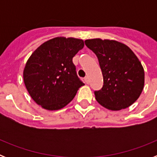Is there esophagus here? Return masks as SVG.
<instances>
[{
  "mask_svg": "<svg viewBox=\"0 0 157 157\" xmlns=\"http://www.w3.org/2000/svg\"><path fill=\"white\" fill-rule=\"evenodd\" d=\"M84 81H85V82L86 83V84H88V83H89V77H87V76H86V77L84 78Z\"/></svg>",
  "mask_w": 157,
  "mask_h": 157,
  "instance_id": "1",
  "label": "esophagus"
}]
</instances>
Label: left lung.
<instances>
[{"instance_id": "obj_1", "label": "left lung", "mask_w": 157, "mask_h": 157, "mask_svg": "<svg viewBox=\"0 0 157 157\" xmlns=\"http://www.w3.org/2000/svg\"><path fill=\"white\" fill-rule=\"evenodd\" d=\"M85 44L96 54L104 78L101 90L95 91L98 103L112 111L134 104L143 90L144 68L127 45L114 40L88 39Z\"/></svg>"}]
</instances>
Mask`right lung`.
I'll return each mask as SVG.
<instances>
[{
    "label": "right lung",
    "mask_w": 157,
    "mask_h": 157,
    "mask_svg": "<svg viewBox=\"0 0 157 157\" xmlns=\"http://www.w3.org/2000/svg\"><path fill=\"white\" fill-rule=\"evenodd\" d=\"M83 47L82 39L57 37L41 44L31 54L23 70V81L32 99L43 109H63L84 86L72 62Z\"/></svg>",
    "instance_id": "1"
}]
</instances>
